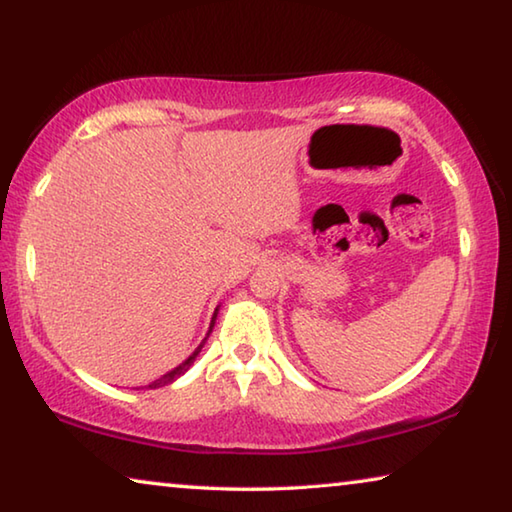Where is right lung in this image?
Instances as JSON below:
<instances>
[{
  "label": "right lung",
  "instance_id": "add662e5",
  "mask_svg": "<svg viewBox=\"0 0 512 512\" xmlns=\"http://www.w3.org/2000/svg\"><path fill=\"white\" fill-rule=\"evenodd\" d=\"M214 318H216V314H214ZM214 318H212V325H214ZM212 325H210V332H212ZM207 336H210V334H207ZM207 341V339H205ZM203 341V343H205ZM203 343L201 345H198V348H196V352L192 354V357H189L185 363H180V366L176 368V370H171V372H167V375H164V377H160V379H155L153 381V384H149V388H160V386H167V384H171V381L173 379H178L180 375H183V372L189 368V366H192V363H194V359L198 357V352H201V348H203Z\"/></svg>",
  "mask_w": 512,
  "mask_h": 512
}]
</instances>
